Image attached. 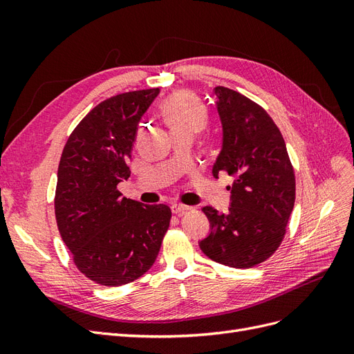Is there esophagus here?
Returning a JSON list of instances; mask_svg holds the SVG:
<instances>
[{"instance_id":"esophagus-1","label":"esophagus","mask_w":354,"mask_h":354,"mask_svg":"<svg viewBox=\"0 0 354 354\" xmlns=\"http://www.w3.org/2000/svg\"><path fill=\"white\" fill-rule=\"evenodd\" d=\"M187 209H190V207L183 205V203H173V205H171V211H173V214H176V216H181V214Z\"/></svg>"}]
</instances>
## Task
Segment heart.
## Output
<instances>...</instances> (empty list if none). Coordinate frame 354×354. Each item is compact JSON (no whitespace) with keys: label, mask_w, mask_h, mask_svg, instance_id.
<instances>
[{"label":"heart","mask_w":354,"mask_h":354,"mask_svg":"<svg viewBox=\"0 0 354 354\" xmlns=\"http://www.w3.org/2000/svg\"><path fill=\"white\" fill-rule=\"evenodd\" d=\"M162 112L173 134H196L207 125L208 113L194 94L178 91L164 102Z\"/></svg>","instance_id":"obj_1"}]
</instances>
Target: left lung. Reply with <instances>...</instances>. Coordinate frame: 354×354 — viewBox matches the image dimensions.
Segmentation results:
<instances>
[{"label":"left lung","mask_w":354,"mask_h":354,"mask_svg":"<svg viewBox=\"0 0 354 354\" xmlns=\"http://www.w3.org/2000/svg\"><path fill=\"white\" fill-rule=\"evenodd\" d=\"M223 147L212 176L233 177L230 208L202 211L211 232L199 242L212 261L248 269L279 248L295 202V174L279 128L260 104L243 94L216 87Z\"/></svg>","instance_id":"8db88e82"}]
</instances>
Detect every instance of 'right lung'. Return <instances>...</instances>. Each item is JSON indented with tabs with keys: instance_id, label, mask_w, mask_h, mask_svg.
<instances>
[{
	"instance_id": "1",
	"label": "right lung",
	"mask_w": 354,
	"mask_h": 354,
	"mask_svg": "<svg viewBox=\"0 0 354 354\" xmlns=\"http://www.w3.org/2000/svg\"><path fill=\"white\" fill-rule=\"evenodd\" d=\"M159 88L128 91L95 106L75 127L57 169L55 212L78 270L95 283L121 286L153 266L169 227L164 203L122 198L138 122Z\"/></svg>"
}]
</instances>
